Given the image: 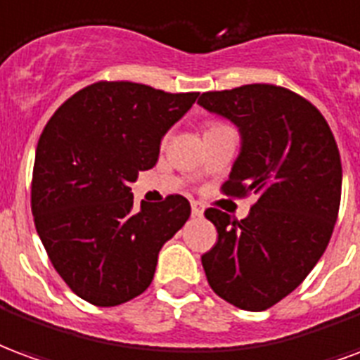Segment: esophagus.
I'll use <instances>...</instances> for the list:
<instances>
[{
  "mask_svg": "<svg viewBox=\"0 0 360 360\" xmlns=\"http://www.w3.org/2000/svg\"><path fill=\"white\" fill-rule=\"evenodd\" d=\"M191 214L193 217H203V205L198 201H191Z\"/></svg>",
  "mask_w": 360,
  "mask_h": 360,
  "instance_id": "esophagus-1",
  "label": "esophagus"
}]
</instances>
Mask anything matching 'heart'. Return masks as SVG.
Masks as SVG:
<instances>
[{
	"instance_id": "obj_1",
	"label": "heart",
	"mask_w": 360,
	"mask_h": 360,
	"mask_svg": "<svg viewBox=\"0 0 360 360\" xmlns=\"http://www.w3.org/2000/svg\"><path fill=\"white\" fill-rule=\"evenodd\" d=\"M219 128H226V124H222V122H219V120H211V122H207V132L219 130Z\"/></svg>"
}]
</instances>
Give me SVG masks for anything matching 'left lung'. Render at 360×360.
<instances>
[{
  "instance_id": "1",
  "label": "left lung",
  "mask_w": 360,
  "mask_h": 360,
  "mask_svg": "<svg viewBox=\"0 0 360 360\" xmlns=\"http://www.w3.org/2000/svg\"><path fill=\"white\" fill-rule=\"evenodd\" d=\"M198 103L240 128V157L222 193L257 199L243 220L205 211L219 232L201 257L207 282L243 311H266L326 251L342 199L340 149L322 112L282 86L205 91Z\"/></svg>"
}]
</instances>
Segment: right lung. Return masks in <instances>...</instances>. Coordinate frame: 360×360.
<instances>
[{"label": "right lung", "instance_id": "right-lung-1", "mask_svg": "<svg viewBox=\"0 0 360 360\" xmlns=\"http://www.w3.org/2000/svg\"><path fill=\"white\" fill-rule=\"evenodd\" d=\"M136 82L90 84L53 112L36 148L32 214L49 261L78 297L115 307L153 280L159 251L190 219L167 195L134 209L130 184L198 99Z\"/></svg>", "mask_w": 360, "mask_h": 360}]
</instances>
